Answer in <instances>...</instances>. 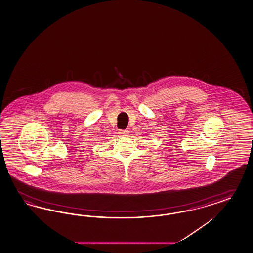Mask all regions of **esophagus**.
Segmentation results:
<instances>
[{"label":"esophagus","instance_id":"1","mask_svg":"<svg viewBox=\"0 0 253 253\" xmlns=\"http://www.w3.org/2000/svg\"><path fill=\"white\" fill-rule=\"evenodd\" d=\"M119 134L121 136H126L129 134V131L128 130H120Z\"/></svg>","mask_w":253,"mask_h":253}]
</instances>
